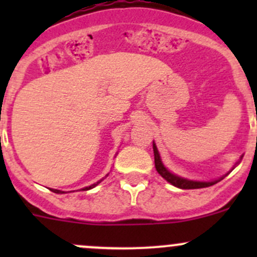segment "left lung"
<instances>
[{
  "mask_svg": "<svg viewBox=\"0 0 257 257\" xmlns=\"http://www.w3.org/2000/svg\"><path fill=\"white\" fill-rule=\"evenodd\" d=\"M153 150H154V162H155V168H157V172L159 173V174L162 175L165 180L169 181L172 185L177 186V188H180V189L208 188V186L214 185V184H216L217 181H220L222 179L221 178V179H219V180L208 181V183H206V181H193V180H186V179L179 178V177H177V175L172 174V173H170L169 170H168L167 168L163 165L162 159H160V155H159V153H158V149H157V147H155V144H153ZM241 158H240V160H241ZM237 164H239V163H237Z\"/></svg>",
  "mask_w": 257,
  "mask_h": 257,
  "instance_id": "left-lung-1",
  "label": "left lung"
}]
</instances>
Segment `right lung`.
<instances>
[{
    "mask_svg": "<svg viewBox=\"0 0 257 257\" xmlns=\"http://www.w3.org/2000/svg\"><path fill=\"white\" fill-rule=\"evenodd\" d=\"M100 181H102V180H99V181H98V183L93 184V185H90V186H87V188L82 189V190H89V189L94 188V186H95V185H98V184H99V183H100ZM52 191H53V193H57V194H63V193H64V191H61V190H57V189H52Z\"/></svg>",
    "mask_w": 257,
    "mask_h": 257,
    "instance_id": "obj_1",
    "label": "right lung"
}]
</instances>
